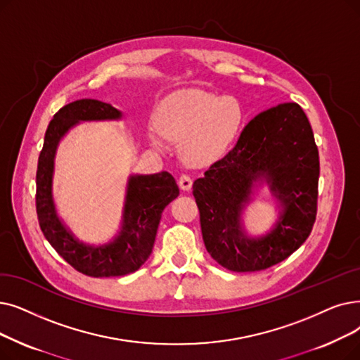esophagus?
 I'll return each mask as SVG.
<instances>
[{"label":"esophagus","mask_w":360,"mask_h":360,"mask_svg":"<svg viewBox=\"0 0 360 360\" xmlns=\"http://www.w3.org/2000/svg\"><path fill=\"white\" fill-rule=\"evenodd\" d=\"M178 185H179V188L181 190H184V191H188V190H191V186H193V179L190 178V175H181L179 176V179H178Z\"/></svg>","instance_id":"34e87169"}]
</instances>
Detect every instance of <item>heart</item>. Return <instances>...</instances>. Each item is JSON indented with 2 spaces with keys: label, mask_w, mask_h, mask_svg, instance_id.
Here are the masks:
<instances>
[{
  "label": "heart",
  "mask_w": 360,
  "mask_h": 360,
  "mask_svg": "<svg viewBox=\"0 0 360 360\" xmlns=\"http://www.w3.org/2000/svg\"><path fill=\"white\" fill-rule=\"evenodd\" d=\"M245 112L232 96L198 88H184L169 94L155 112V127L148 132L153 146L162 147L163 138L181 144L182 158L193 165H207L236 144Z\"/></svg>",
  "instance_id": "b5f03b06"
}]
</instances>
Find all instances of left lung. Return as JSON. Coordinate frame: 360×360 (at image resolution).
<instances>
[{"instance_id":"8db88e82","label":"left lung","mask_w":360,"mask_h":360,"mask_svg":"<svg viewBox=\"0 0 360 360\" xmlns=\"http://www.w3.org/2000/svg\"><path fill=\"white\" fill-rule=\"evenodd\" d=\"M266 181L283 212L266 236L248 238L240 213L256 181ZM319 153L297 103L259 113L224 159L193 184L202 241L232 272H256L285 260L310 236L318 210Z\"/></svg>"}]
</instances>
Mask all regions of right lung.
I'll return each mask as SVG.
<instances>
[{
  "instance_id": "1",
  "label": "right lung",
  "mask_w": 360,
  "mask_h": 360,
  "mask_svg": "<svg viewBox=\"0 0 360 360\" xmlns=\"http://www.w3.org/2000/svg\"><path fill=\"white\" fill-rule=\"evenodd\" d=\"M122 113L112 104L84 98L54 115L46 128L37 170V214L44 237L72 268L94 278L128 275L143 266L153 252L162 212L179 194L169 172L131 175L124 197L120 232L104 245H88L73 237L57 216L53 200L54 159L60 139L79 122L117 120Z\"/></svg>"
}]
</instances>
